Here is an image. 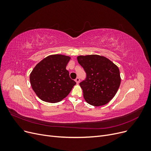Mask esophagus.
<instances>
[{
	"label": "esophagus",
	"instance_id": "obj_1",
	"mask_svg": "<svg viewBox=\"0 0 151 151\" xmlns=\"http://www.w3.org/2000/svg\"><path fill=\"white\" fill-rule=\"evenodd\" d=\"M75 81H76V83H77V84H78L80 83V78H76V79H75Z\"/></svg>",
	"mask_w": 151,
	"mask_h": 151
}]
</instances>
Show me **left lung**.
Segmentation results:
<instances>
[{
  "label": "left lung",
  "instance_id": "obj_1",
  "mask_svg": "<svg viewBox=\"0 0 151 151\" xmlns=\"http://www.w3.org/2000/svg\"><path fill=\"white\" fill-rule=\"evenodd\" d=\"M78 63L86 73L80 83L85 101L93 106H102L113 99L119 89V68L107 58L99 55H79Z\"/></svg>",
  "mask_w": 151,
  "mask_h": 151
}]
</instances>
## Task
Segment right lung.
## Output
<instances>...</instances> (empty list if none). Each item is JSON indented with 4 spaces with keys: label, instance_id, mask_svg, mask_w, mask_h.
<instances>
[{
    "label": "right lung",
    "instance_id": "add662e5",
    "mask_svg": "<svg viewBox=\"0 0 151 151\" xmlns=\"http://www.w3.org/2000/svg\"><path fill=\"white\" fill-rule=\"evenodd\" d=\"M70 56L50 55L39 62L29 76L32 90L42 101L57 103L66 97L76 82L70 78L66 70Z\"/></svg>",
    "mask_w": 151,
    "mask_h": 151
}]
</instances>
